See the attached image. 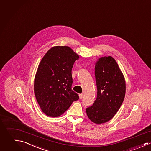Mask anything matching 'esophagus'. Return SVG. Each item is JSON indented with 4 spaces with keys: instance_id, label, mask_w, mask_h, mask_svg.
Segmentation results:
<instances>
[{
    "instance_id": "34e87169",
    "label": "esophagus",
    "mask_w": 151,
    "mask_h": 151,
    "mask_svg": "<svg viewBox=\"0 0 151 151\" xmlns=\"http://www.w3.org/2000/svg\"><path fill=\"white\" fill-rule=\"evenodd\" d=\"M83 97V94H79V99H81Z\"/></svg>"
}]
</instances>
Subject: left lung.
I'll use <instances>...</instances> for the list:
<instances>
[{
    "label": "left lung",
    "instance_id": "8db88e82",
    "mask_svg": "<svg viewBox=\"0 0 151 151\" xmlns=\"http://www.w3.org/2000/svg\"><path fill=\"white\" fill-rule=\"evenodd\" d=\"M97 98L86 109L88 118L101 124L111 119L120 107L125 96L124 77L115 60L109 56L100 58L95 65Z\"/></svg>",
    "mask_w": 151,
    "mask_h": 151
}]
</instances>
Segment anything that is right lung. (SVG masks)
I'll use <instances>...</instances> for the list:
<instances>
[{
	"label": "right lung",
	"mask_w": 151,
	"mask_h": 151,
	"mask_svg": "<svg viewBox=\"0 0 151 151\" xmlns=\"http://www.w3.org/2000/svg\"><path fill=\"white\" fill-rule=\"evenodd\" d=\"M79 56L67 46H56L44 56L34 80V93L43 113L50 117L63 114L78 95L72 90L71 70Z\"/></svg>",
	"instance_id": "right-lung-1"
}]
</instances>
